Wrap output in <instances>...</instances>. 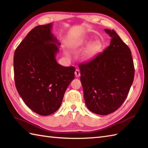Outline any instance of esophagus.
<instances>
[{"label": "esophagus", "mask_w": 148, "mask_h": 148, "mask_svg": "<svg viewBox=\"0 0 148 148\" xmlns=\"http://www.w3.org/2000/svg\"><path fill=\"white\" fill-rule=\"evenodd\" d=\"M75 74L76 77H79V76H80V72H79V70H78V69L76 70L75 71Z\"/></svg>", "instance_id": "esophagus-1"}]
</instances>
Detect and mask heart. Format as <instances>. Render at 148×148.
Instances as JSON below:
<instances>
[{"mask_svg":"<svg viewBox=\"0 0 148 148\" xmlns=\"http://www.w3.org/2000/svg\"><path fill=\"white\" fill-rule=\"evenodd\" d=\"M90 42L89 40H82L76 43V46L77 47H82L88 44ZM101 44L99 41H95L93 43H91V44L89 45V46L87 47V49L85 51V56L86 58H90L93 56L95 54L97 53L98 51L101 49Z\"/></svg>","mask_w":148,"mask_h":148,"instance_id":"b5f03b06","label":"heart"}]
</instances>
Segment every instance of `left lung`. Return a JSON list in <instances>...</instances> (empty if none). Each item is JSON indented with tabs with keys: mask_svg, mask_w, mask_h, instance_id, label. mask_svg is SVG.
I'll return each mask as SVG.
<instances>
[{
	"mask_svg": "<svg viewBox=\"0 0 148 148\" xmlns=\"http://www.w3.org/2000/svg\"><path fill=\"white\" fill-rule=\"evenodd\" d=\"M111 40L103 52L79 65L86 107L107 115L121 106L132 85L134 68L130 48L114 30L105 29Z\"/></svg>",
	"mask_w": 148,
	"mask_h": 148,
	"instance_id": "obj_1",
	"label": "left lung"
}]
</instances>
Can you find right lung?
<instances>
[{
    "instance_id": "obj_1",
    "label": "right lung",
    "mask_w": 148,
    "mask_h": 148,
    "mask_svg": "<svg viewBox=\"0 0 148 148\" xmlns=\"http://www.w3.org/2000/svg\"><path fill=\"white\" fill-rule=\"evenodd\" d=\"M53 24L35 27L16 49L14 57L15 86L26 105L42 116L60 107L66 88L75 78L73 66L58 64L60 43L51 32Z\"/></svg>"
}]
</instances>
